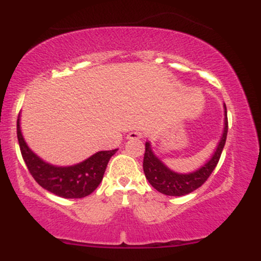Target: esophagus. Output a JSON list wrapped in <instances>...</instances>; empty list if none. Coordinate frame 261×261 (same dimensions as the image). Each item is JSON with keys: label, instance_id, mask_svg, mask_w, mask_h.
<instances>
[{"label": "esophagus", "instance_id": "34e87169", "mask_svg": "<svg viewBox=\"0 0 261 261\" xmlns=\"http://www.w3.org/2000/svg\"><path fill=\"white\" fill-rule=\"evenodd\" d=\"M141 137H142V134H141L140 131H131V133L127 135V139L130 140H139Z\"/></svg>", "mask_w": 261, "mask_h": 261}]
</instances>
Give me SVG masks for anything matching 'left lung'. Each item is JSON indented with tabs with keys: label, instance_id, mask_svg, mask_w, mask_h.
Segmentation results:
<instances>
[{
	"label": "left lung",
	"instance_id": "obj_1",
	"mask_svg": "<svg viewBox=\"0 0 261 261\" xmlns=\"http://www.w3.org/2000/svg\"><path fill=\"white\" fill-rule=\"evenodd\" d=\"M224 130L221 137L218 146L215 151L214 155L211 157L207 163L203 164L200 169L195 170L189 174H180L170 170L168 167L164 166L162 161L155 157L151 149L149 142L145 145V157H143V172H145L146 178L149 184L153 187L155 190L164 195L169 196H182L191 191L196 190L208 179L214 169L216 168L218 161L221 158L224 143L227 139V131H228V119H227V109L224 106Z\"/></svg>",
	"mask_w": 261,
	"mask_h": 261
}]
</instances>
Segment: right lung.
<instances>
[{
	"label": "right lung",
	"mask_w": 261,
	"mask_h": 261,
	"mask_svg": "<svg viewBox=\"0 0 261 261\" xmlns=\"http://www.w3.org/2000/svg\"><path fill=\"white\" fill-rule=\"evenodd\" d=\"M17 137L20 153L35 181L45 190L65 199H81L92 194L103 179L108 162L118 151H100L74 166L56 167L39 158L27 146L19 119L17 120Z\"/></svg>",
	"instance_id": "add662e5"
}]
</instances>
